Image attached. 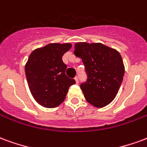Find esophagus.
Masks as SVG:
<instances>
[{
    "label": "esophagus",
    "instance_id": "1",
    "mask_svg": "<svg viewBox=\"0 0 147 147\" xmlns=\"http://www.w3.org/2000/svg\"><path fill=\"white\" fill-rule=\"evenodd\" d=\"M74 80H75V81H76V83H77V84H78V82H79V80H78V77H75Z\"/></svg>",
    "mask_w": 147,
    "mask_h": 147
}]
</instances>
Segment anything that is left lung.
<instances>
[{"instance_id": "8db88e82", "label": "left lung", "mask_w": 147, "mask_h": 147, "mask_svg": "<svg viewBox=\"0 0 147 147\" xmlns=\"http://www.w3.org/2000/svg\"><path fill=\"white\" fill-rule=\"evenodd\" d=\"M74 53L85 67L87 81L81 84L85 99L96 107H106L114 99L123 81L121 55L102 43H76Z\"/></svg>"}]
</instances>
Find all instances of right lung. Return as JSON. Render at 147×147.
Listing matches in <instances>:
<instances>
[{"instance_id": "1", "label": "right lung", "mask_w": 147, "mask_h": 147, "mask_svg": "<svg viewBox=\"0 0 147 147\" xmlns=\"http://www.w3.org/2000/svg\"><path fill=\"white\" fill-rule=\"evenodd\" d=\"M69 43H53L31 52L26 63L25 73L29 88L34 99L46 108H55L66 98L74 79L66 75L63 55L71 49Z\"/></svg>"}]
</instances>
